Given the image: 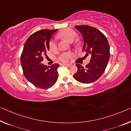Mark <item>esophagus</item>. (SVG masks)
I'll use <instances>...</instances> for the list:
<instances>
[{
	"label": "esophagus",
	"instance_id": "obj_1",
	"mask_svg": "<svg viewBox=\"0 0 131 131\" xmlns=\"http://www.w3.org/2000/svg\"><path fill=\"white\" fill-rule=\"evenodd\" d=\"M61 66H67V67H69V66H71V64H66V63H63L61 64Z\"/></svg>",
	"mask_w": 131,
	"mask_h": 131
}]
</instances>
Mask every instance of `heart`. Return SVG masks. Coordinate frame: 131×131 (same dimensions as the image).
Segmentation results:
<instances>
[{
  "mask_svg": "<svg viewBox=\"0 0 131 131\" xmlns=\"http://www.w3.org/2000/svg\"><path fill=\"white\" fill-rule=\"evenodd\" d=\"M59 36L60 37L66 40L68 42H72L77 37V33L74 30L70 28H67L60 31L59 33ZM49 47L51 51H55L57 50V43L56 40H53L50 41ZM72 55H73V53L72 52H66V53L61 54L59 57V59L60 61L62 62H66L72 57Z\"/></svg>",
  "mask_w": 131,
  "mask_h": 131,
  "instance_id": "b5f03b06",
  "label": "heart"
}]
</instances>
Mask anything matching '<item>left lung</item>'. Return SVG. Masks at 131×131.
Returning <instances> with one entry per match:
<instances>
[{
  "label": "left lung",
  "mask_w": 131,
  "mask_h": 131,
  "mask_svg": "<svg viewBox=\"0 0 131 131\" xmlns=\"http://www.w3.org/2000/svg\"><path fill=\"white\" fill-rule=\"evenodd\" d=\"M75 27L84 39L82 51L85 52L86 56H91V59L85 67L76 64L78 70L73 77L81 83H92L102 75L107 66L110 56L109 43L105 35L96 28L87 25Z\"/></svg>",
  "instance_id": "1"
}]
</instances>
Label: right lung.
Returning <instances> with one entry per match:
<instances>
[{
    "instance_id": "add662e5",
    "label": "right lung",
    "mask_w": 131,
    "mask_h": 131,
    "mask_svg": "<svg viewBox=\"0 0 131 131\" xmlns=\"http://www.w3.org/2000/svg\"><path fill=\"white\" fill-rule=\"evenodd\" d=\"M57 31L54 30H40L28 38L21 54L20 62L25 77L36 87L49 89L53 86L59 77V64L50 67L42 63L43 57L47 56L49 50V42L52 35Z\"/></svg>"
}]
</instances>
